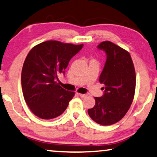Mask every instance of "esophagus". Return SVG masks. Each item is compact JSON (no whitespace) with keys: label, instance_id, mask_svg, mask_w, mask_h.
Returning a JSON list of instances; mask_svg holds the SVG:
<instances>
[{"label":"esophagus","instance_id":"1","mask_svg":"<svg viewBox=\"0 0 157 157\" xmlns=\"http://www.w3.org/2000/svg\"><path fill=\"white\" fill-rule=\"evenodd\" d=\"M77 95H78L79 97H80L82 98H86V97L87 96V94H80V93H77Z\"/></svg>","mask_w":157,"mask_h":157}]
</instances>
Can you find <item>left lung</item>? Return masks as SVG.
Instances as JSON below:
<instances>
[{
	"label": "left lung",
	"instance_id": "obj_1",
	"mask_svg": "<svg viewBox=\"0 0 157 157\" xmlns=\"http://www.w3.org/2000/svg\"><path fill=\"white\" fill-rule=\"evenodd\" d=\"M107 55L105 67L100 76L105 93L94 98L95 105L88 109L92 120L101 125H111L124 117L134 97L136 74L129 52L110 41L98 46Z\"/></svg>",
	"mask_w": 157,
	"mask_h": 157
}]
</instances>
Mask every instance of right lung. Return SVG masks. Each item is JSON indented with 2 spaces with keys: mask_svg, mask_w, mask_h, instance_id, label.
I'll return each mask as SVG.
<instances>
[{
  "mask_svg": "<svg viewBox=\"0 0 157 157\" xmlns=\"http://www.w3.org/2000/svg\"><path fill=\"white\" fill-rule=\"evenodd\" d=\"M81 45L48 40L34 46L23 63L21 85L24 99L33 113L43 120L61 115L67 109L74 92L59 85V74L65 73L70 59Z\"/></svg>",
  "mask_w": 157,
  "mask_h": 157,
  "instance_id": "add662e5",
  "label": "right lung"
}]
</instances>
